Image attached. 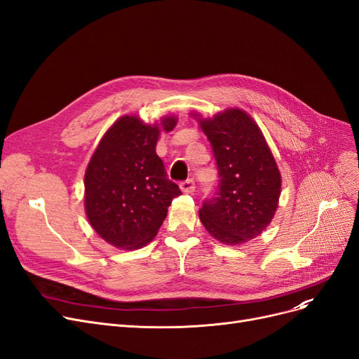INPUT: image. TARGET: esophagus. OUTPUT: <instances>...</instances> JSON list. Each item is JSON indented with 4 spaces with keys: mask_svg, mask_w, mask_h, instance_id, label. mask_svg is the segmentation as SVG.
<instances>
[{
    "mask_svg": "<svg viewBox=\"0 0 359 359\" xmlns=\"http://www.w3.org/2000/svg\"><path fill=\"white\" fill-rule=\"evenodd\" d=\"M180 191H182L183 194H192V192L195 191V183H194V180L189 179V180H187V182L180 183Z\"/></svg>",
    "mask_w": 359,
    "mask_h": 359,
    "instance_id": "esophagus-1",
    "label": "esophagus"
}]
</instances>
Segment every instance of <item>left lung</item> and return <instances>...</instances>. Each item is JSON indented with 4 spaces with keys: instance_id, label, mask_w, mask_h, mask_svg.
I'll return each instance as SVG.
<instances>
[{
    "instance_id": "obj_1",
    "label": "left lung",
    "mask_w": 359,
    "mask_h": 359,
    "mask_svg": "<svg viewBox=\"0 0 359 359\" xmlns=\"http://www.w3.org/2000/svg\"><path fill=\"white\" fill-rule=\"evenodd\" d=\"M207 136L219 170V191L200 210L207 232L241 245L266 229L280 204L281 172L257 123L240 108L211 118L191 112Z\"/></svg>"
}]
</instances>
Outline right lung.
I'll use <instances>...</instances> for the list:
<instances>
[{"label": "right lung", "mask_w": 359, "mask_h": 359, "mask_svg": "<svg viewBox=\"0 0 359 359\" xmlns=\"http://www.w3.org/2000/svg\"><path fill=\"white\" fill-rule=\"evenodd\" d=\"M177 124L165 115L148 124L139 115H123L106 130L84 175V208L90 226L119 250L151 243L182 192L168 180L155 152L161 133Z\"/></svg>", "instance_id": "1"}]
</instances>
